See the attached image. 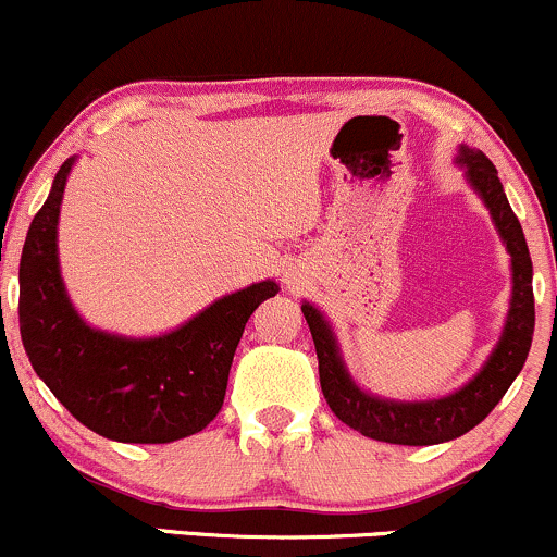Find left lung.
<instances>
[{"instance_id": "1", "label": "left lung", "mask_w": 557, "mask_h": 557, "mask_svg": "<svg viewBox=\"0 0 557 557\" xmlns=\"http://www.w3.org/2000/svg\"><path fill=\"white\" fill-rule=\"evenodd\" d=\"M458 165L467 169L469 185L488 206L493 225L498 236L507 244L512 257V300H509L507 321L498 337L496 348L483 364V370L461 386L458 392L426 403H397V399H381L362 392L348 375L343 364L341 348H337L335 332L330 321L321 317L319 308L302 302V317L311 326L313 346L319 357V381L330 410L357 429L359 434L392 445H437L461 437L469 429L478 426L485 416L507 394L518 372L523 370L529 357L531 337H534V265H531L529 246H525L523 227L504 195L498 182L496 165L480 150L463 147L458 150Z\"/></svg>"}]
</instances>
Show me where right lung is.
<instances>
[{
	"instance_id": "right-lung-1",
	"label": "right lung",
	"mask_w": 557,
	"mask_h": 557,
	"mask_svg": "<svg viewBox=\"0 0 557 557\" xmlns=\"http://www.w3.org/2000/svg\"><path fill=\"white\" fill-rule=\"evenodd\" d=\"M74 158L55 174L21 255V341L34 372L90 432L117 443L160 445L209 426L225 403L227 375L255 308L276 297L260 281L158 337L94 330L74 311L59 268V211Z\"/></svg>"
}]
</instances>
